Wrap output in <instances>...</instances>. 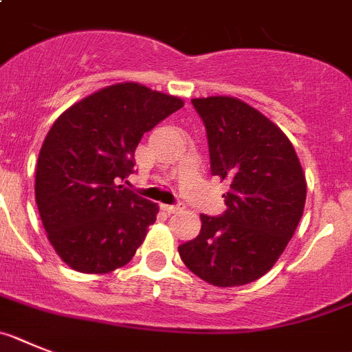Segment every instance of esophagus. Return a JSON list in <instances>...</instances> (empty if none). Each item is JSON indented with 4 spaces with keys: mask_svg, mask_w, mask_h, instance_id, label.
Instances as JSON below:
<instances>
[{
    "mask_svg": "<svg viewBox=\"0 0 352 352\" xmlns=\"http://www.w3.org/2000/svg\"><path fill=\"white\" fill-rule=\"evenodd\" d=\"M161 209L166 210L168 214H173V212H179L180 206H168V204H163V206H161Z\"/></svg>",
    "mask_w": 352,
    "mask_h": 352,
    "instance_id": "1",
    "label": "esophagus"
}]
</instances>
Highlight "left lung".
Segmentation results:
<instances>
[{"instance_id": "left-lung-1", "label": "left lung", "mask_w": 352, "mask_h": 352, "mask_svg": "<svg viewBox=\"0 0 352 352\" xmlns=\"http://www.w3.org/2000/svg\"><path fill=\"white\" fill-rule=\"evenodd\" d=\"M191 102L206 125L210 172L230 188L227 210L200 214V234L180 244L179 255L210 285H246L273 267L298 228L303 168L283 131L250 104L225 96Z\"/></svg>"}]
</instances>
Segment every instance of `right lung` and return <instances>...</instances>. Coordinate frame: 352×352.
Listing matches in <instances>:
<instances>
[{
  "instance_id": "obj_1",
  "label": "right lung",
  "mask_w": 352,
  "mask_h": 352,
  "mask_svg": "<svg viewBox=\"0 0 352 352\" xmlns=\"http://www.w3.org/2000/svg\"><path fill=\"white\" fill-rule=\"evenodd\" d=\"M184 106L138 83H117L63 111L42 143L35 200L58 256L79 273L131 261L159 212L120 180L133 173L145 133Z\"/></svg>"
}]
</instances>
